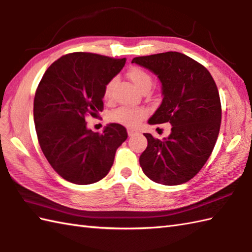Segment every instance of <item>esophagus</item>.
I'll return each instance as SVG.
<instances>
[{
	"instance_id": "esophagus-1",
	"label": "esophagus",
	"mask_w": 252,
	"mask_h": 252,
	"mask_svg": "<svg viewBox=\"0 0 252 252\" xmlns=\"http://www.w3.org/2000/svg\"><path fill=\"white\" fill-rule=\"evenodd\" d=\"M135 134H137V131L132 130V128H127V135H128V136L132 137V136L135 135Z\"/></svg>"
}]
</instances>
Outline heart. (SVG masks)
I'll list each match as a JSON object with an SVG mask.
<instances>
[{"instance_id":"1","label":"heart","mask_w":252,"mask_h":252,"mask_svg":"<svg viewBox=\"0 0 252 252\" xmlns=\"http://www.w3.org/2000/svg\"><path fill=\"white\" fill-rule=\"evenodd\" d=\"M127 77L135 85L140 91L150 89L153 86V77L140 67H131L127 71ZM115 79H110L104 87V97H109L112 94ZM147 116V110L143 107H119L110 114V120L126 126L134 127L139 125Z\"/></svg>"}]
</instances>
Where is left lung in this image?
Instances as JSON below:
<instances>
[{
  "instance_id": "left-lung-1",
  "label": "left lung",
  "mask_w": 252,
  "mask_h": 252,
  "mask_svg": "<svg viewBox=\"0 0 252 252\" xmlns=\"http://www.w3.org/2000/svg\"><path fill=\"white\" fill-rule=\"evenodd\" d=\"M132 63L148 68L162 83V103L148 124L172 125L167 138L144 134L148 145L139 164L155 183L185 184L201 171L217 142L221 124L218 88L205 66L180 52L136 57Z\"/></svg>"
}]
</instances>
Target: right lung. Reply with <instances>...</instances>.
<instances>
[{
	"mask_svg": "<svg viewBox=\"0 0 252 252\" xmlns=\"http://www.w3.org/2000/svg\"><path fill=\"white\" fill-rule=\"evenodd\" d=\"M125 64L126 58L73 52L52 63L39 81L33 108L38 143L52 168L69 183L104 178L127 137L124 126L110 124L99 134L88 130L85 119L102 112L104 87Z\"/></svg>",
	"mask_w": 252,
	"mask_h": 252,
	"instance_id": "right-lung-1",
	"label": "right lung"
}]
</instances>
